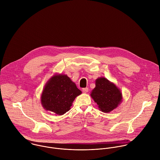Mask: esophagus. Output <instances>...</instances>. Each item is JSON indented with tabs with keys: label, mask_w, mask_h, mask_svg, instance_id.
Instances as JSON below:
<instances>
[{
	"label": "esophagus",
	"mask_w": 160,
	"mask_h": 160,
	"mask_svg": "<svg viewBox=\"0 0 160 160\" xmlns=\"http://www.w3.org/2000/svg\"><path fill=\"white\" fill-rule=\"evenodd\" d=\"M88 91H89V89H88V88H86L82 89V92H83V93H87V92H88Z\"/></svg>",
	"instance_id": "34e87169"
}]
</instances>
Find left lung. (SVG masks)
Masks as SVG:
<instances>
[{
  "mask_svg": "<svg viewBox=\"0 0 160 160\" xmlns=\"http://www.w3.org/2000/svg\"><path fill=\"white\" fill-rule=\"evenodd\" d=\"M90 95L99 110L103 113L112 112L122 102L120 89L114 82L104 77H99L95 80V87Z\"/></svg>",
  "mask_w": 160,
  "mask_h": 160,
  "instance_id": "obj_1",
  "label": "left lung"
}]
</instances>
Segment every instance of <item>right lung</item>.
Returning a JSON list of instances; mask_svg holds the SVG:
<instances>
[{
  "instance_id": "obj_1",
  "label": "right lung",
  "mask_w": 160,
  "mask_h": 160,
  "mask_svg": "<svg viewBox=\"0 0 160 160\" xmlns=\"http://www.w3.org/2000/svg\"><path fill=\"white\" fill-rule=\"evenodd\" d=\"M82 93L67 74L56 73L46 82L41 103L46 111L63 115L71 109L76 97Z\"/></svg>"
}]
</instances>
